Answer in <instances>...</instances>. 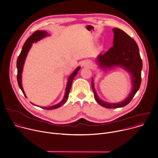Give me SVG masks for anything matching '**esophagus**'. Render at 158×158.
Wrapping results in <instances>:
<instances>
[{
    "label": "esophagus",
    "instance_id": "1",
    "mask_svg": "<svg viewBox=\"0 0 158 158\" xmlns=\"http://www.w3.org/2000/svg\"><path fill=\"white\" fill-rule=\"evenodd\" d=\"M83 66L86 67H91L92 66V64L88 60H85L83 62Z\"/></svg>",
    "mask_w": 158,
    "mask_h": 158
}]
</instances>
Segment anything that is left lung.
<instances>
[{
  "label": "left lung",
  "instance_id": "8db88e82",
  "mask_svg": "<svg viewBox=\"0 0 158 158\" xmlns=\"http://www.w3.org/2000/svg\"><path fill=\"white\" fill-rule=\"evenodd\" d=\"M114 46L104 54L98 56V62L102 69H110L114 66H121L131 75L133 88L128 97L118 103H108L102 101L98 96L94 88L93 79L92 89L96 101L106 108H118L127 105L133 99L139 88L141 82V69L143 62L141 59L138 46L135 41L123 31L114 28Z\"/></svg>",
  "mask_w": 158,
  "mask_h": 158
}]
</instances>
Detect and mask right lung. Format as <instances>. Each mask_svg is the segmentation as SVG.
Wrapping results in <instances>:
<instances>
[{
  "label": "right lung",
  "instance_id": "add662e5",
  "mask_svg": "<svg viewBox=\"0 0 158 158\" xmlns=\"http://www.w3.org/2000/svg\"><path fill=\"white\" fill-rule=\"evenodd\" d=\"M48 35V33L46 32L45 31H36L35 32H34L28 39L27 40L25 41L22 51L17 59V81H18V84L19 86L20 87V88L21 89V90L22 91L24 96L27 98L25 93L23 91V87H22V71H23V65H24V62L27 57V55L28 54V52L29 51L30 48L32 46V43L36 42L39 40H40L41 39L47 36ZM80 69V67H78L74 72L70 76V77L69 78V80L67 82V88L65 89V96L63 99V100L59 102V104H57L56 105H54L52 106H50V107H41L42 109H46V110H51V109H57L60 107L61 106H62L67 100L68 98H69V92L72 86V81L73 80L74 77L76 76V75L77 74L78 70ZM33 104V103H32ZM33 105H35L34 104H33Z\"/></svg>",
  "mask_w": 158,
  "mask_h": 158
}]
</instances>
